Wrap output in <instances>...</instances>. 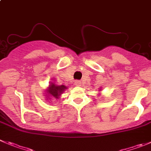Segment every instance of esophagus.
Returning <instances> with one entry per match:
<instances>
[{
    "mask_svg": "<svg viewBox=\"0 0 151 151\" xmlns=\"http://www.w3.org/2000/svg\"><path fill=\"white\" fill-rule=\"evenodd\" d=\"M75 85L77 86H81V81H80V80H77V81L75 82Z\"/></svg>",
    "mask_w": 151,
    "mask_h": 151,
    "instance_id": "1",
    "label": "esophagus"
}]
</instances>
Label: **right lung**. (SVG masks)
I'll return each mask as SVG.
<instances>
[{
    "mask_svg": "<svg viewBox=\"0 0 151 151\" xmlns=\"http://www.w3.org/2000/svg\"><path fill=\"white\" fill-rule=\"evenodd\" d=\"M65 89H67V87L64 85L61 86H58L55 83H51L49 86L48 87V89L46 91L45 96H47V99H51V97L55 98V99H59L60 95L65 91Z\"/></svg>",
    "mask_w": 151,
    "mask_h": 151,
    "instance_id": "obj_1",
    "label": "right lung"
}]
</instances>
